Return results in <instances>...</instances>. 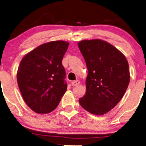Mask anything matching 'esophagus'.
Masks as SVG:
<instances>
[{
	"instance_id": "obj_1",
	"label": "esophagus",
	"mask_w": 146,
	"mask_h": 146,
	"mask_svg": "<svg viewBox=\"0 0 146 146\" xmlns=\"http://www.w3.org/2000/svg\"><path fill=\"white\" fill-rule=\"evenodd\" d=\"M80 82L78 80H77L73 81L72 82V86H76L80 84Z\"/></svg>"
}]
</instances>
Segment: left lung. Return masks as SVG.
I'll return each mask as SVG.
<instances>
[{"label":"left lung","instance_id":"8db88e82","mask_svg":"<svg viewBox=\"0 0 146 146\" xmlns=\"http://www.w3.org/2000/svg\"><path fill=\"white\" fill-rule=\"evenodd\" d=\"M78 45L88 70L86 92L79 103L88 112L103 115L126 91L130 80L128 62L119 50L102 40H84Z\"/></svg>","mask_w":146,"mask_h":146}]
</instances>
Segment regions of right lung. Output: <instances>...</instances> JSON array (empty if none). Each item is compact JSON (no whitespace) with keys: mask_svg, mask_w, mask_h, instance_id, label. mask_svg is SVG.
I'll return each instance as SVG.
<instances>
[{"mask_svg":"<svg viewBox=\"0 0 146 146\" xmlns=\"http://www.w3.org/2000/svg\"><path fill=\"white\" fill-rule=\"evenodd\" d=\"M68 46L63 40L49 42L27 54L21 61L18 85L26 104L36 113L52 111L66 91L62 60Z\"/></svg>","mask_w":146,"mask_h":146,"instance_id":"right-lung-1","label":"right lung"}]
</instances>
